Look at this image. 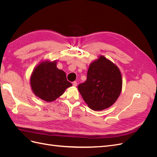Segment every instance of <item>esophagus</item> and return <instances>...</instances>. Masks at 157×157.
Listing matches in <instances>:
<instances>
[{
	"label": "esophagus",
	"instance_id": "1",
	"mask_svg": "<svg viewBox=\"0 0 157 157\" xmlns=\"http://www.w3.org/2000/svg\"><path fill=\"white\" fill-rule=\"evenodd\" d=\"M73 86H77V82H76V81H74V82H73Z\"/></svg>",
	"mask_w": 157,
	"mask_h": 157
}]
</instances>
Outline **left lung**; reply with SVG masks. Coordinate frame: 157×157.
<instances>
[{"mask_svg":"<svg viewBox=\"0 0 157 157\" xmlns=\"http://www.w3.org/2000/svg\"><path fill=\"white\" fill-rule=\"evenodd\" d=\"M122 86L121 71L116 65L100 56L90 63L87 79L78 86L88 106L94 111L111 107L119 97Z\"/></svg>","mask_w":157,"mask_h":157,"instance_id":"1","label":"left lung"}]
</instances>
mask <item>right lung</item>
<instances>
[{
    "label": "right lung",
    "instance_id": "add662e5",
    "mask_svg": "<svg viewBox=\"0 0 157 157\" xmlns=\"http://www.w3.org/2000/svg\"><path fill=\"white\" fill-rule=\"evenodd\" d=\"M56 61H44L38 65L31 76L33 93L42 100L53 101L72 86L63 71L57 67Z\"/></svg>",
    "mask_w": 157,
    "mask_h": 157
}]
</instances>
